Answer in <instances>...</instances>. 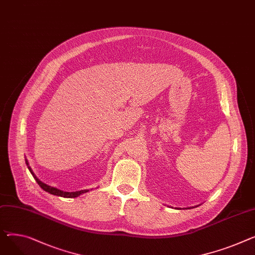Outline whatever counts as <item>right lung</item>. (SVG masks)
Masks as SVG:
<instances>
[{"label":"right lung","mask_w":255,"mask_h":255,"mask_svg":"<svg viewBox=\"0 0 255 255\" xmlns=\"http://www.w3.org/2000/svg\"><path fill=\"white\" fill-rule=\"evenodd\" d=\"M26 165H27V167H28V170H29V171H30V173L32 174L33 178L36 179V181L38 182V184L41 186V188H42L44 191H46V192L50 193L51 195L60 196V197H63V198H76V197H78V196H80V195H82V194H84V193L88 192L87 190H84V191H79V192H72V193H70V192H63V191H61V190H58V189L52 188V186H50V185H48V184H46V183L42 182L40 179H38V178H37V176H36L35 174H33V172H32V170L30 169V167L28 166L27 161H26Z\"/></svg>","instance_id":"obj_1"}]
</instances>
